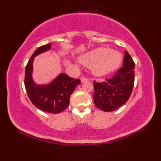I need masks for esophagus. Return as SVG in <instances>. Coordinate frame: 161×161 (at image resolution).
I'll return each instance as SVG.
<instances>
[{
	"mask_svg": "<svg viewBox=\"0 0 161 161\" xmlns=\"http://www.w3.org/2000/svg\"><path fill=\"white\" fill-rule=\"evenodd\" d=\"M80 81H81V82H85V81H88V79L86 78V77H81Z\"/></svg>",
	"mask_w": 161,
	"mask_h": 161,
	"instance_id": "obj_1",
	"label": "esophagus"
}]
</instances>
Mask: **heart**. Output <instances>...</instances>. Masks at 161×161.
Listing matches in <instances>:
<instances>
[{"instance_id":"b5f03b06","label":"heart","mask_w":161,"mask_h":161,"mask_svg":"<svg viewBox=\"0 0 161 161\" xmlns=\"http://www.w3.org/2000/svg\"><path fill=\"white\" fill-rule=\"evenodd\" d=\"M122 59L120 53L104 47L93 50L80 57L81 63L91 68L92 73L97 77L113 73L119 66Z\"/></svg>"}]
</instances>
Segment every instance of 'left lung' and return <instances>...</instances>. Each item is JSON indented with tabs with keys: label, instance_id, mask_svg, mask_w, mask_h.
Listing matches in <instances>:
<instances>
[{
	"label": "left lung",
	"instance_id": "1",
	"mask_svg": "<svg viewBox=\"0 0 161 161\" xmlns=\"http://www.w3.org/2000/svg\"><path fill=\"white\" fill-rule=\"evenodd\" d=\"M134 69L135 64L125 51L123 67L114 77L102 83L94 81L93 100L98 108L113 111L127 102L134 84Z\"/></svg>",
	"mask_w": 161,
	"mask_h": 161
}]
</instances>
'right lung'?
Segmentation results:
<instances>
[{
  "label": "right lung",
  "instance_id": "right-lung-1",
  "mask_svg": "<svg viewBox=\"0 0 161 161\" xmlns=\"http://www.w3.org/2000/svg\"><path fill=\"white\" fill-rule=\"evenodd\" d=\"M51 44L39 47L30 57L25 67V87L30 101L36 108L50 114H59L68 107L70 95L81 82L64 73H60L48 84L35 82L32 77L34 59L50 50Z\"/></svg>",
  "mask_w": 161,
  "mask_h": 161
}]
</instances>
